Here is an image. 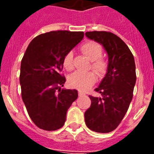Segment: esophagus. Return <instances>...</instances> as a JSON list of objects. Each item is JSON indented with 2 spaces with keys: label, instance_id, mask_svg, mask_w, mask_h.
Segmentation results:
<instances>
[{
  "label": "esophagus",
  "instance_id": "esophagus-1",
  "mask_svg": "<svg viewBox=\"0 0 154 154\" xmlns=\"http://www.w3.org/2000/svg\"><path fill=\"white\" fill-rule=\"evenodd\" d=\"M84 96V93H82L81 91H79V96Z\"/></svg>",
  "mask_w": 154,
  "mask_h": 154
}]
</instances>
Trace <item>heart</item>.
<instances>
[{"label":"heart","instance_id":"heart-1","mask_svg":"<svg viewBox=\"0 0 154 154\" xmlns=\"http://www.w3.org/2000/svg\"><path fill=\"white\" fill-rule=\"evenodd\" d=\"M80 50L83 53V55L91 61L90 68L94 72H96L100 76L106 72L108 64L106 59L101 56L103 54V48L99 43L93 41H89L82 45ZM62 65L64 69L69 72L73 70L74 65L72 51H68L64 55ZM68 82L72 88H75L80 91H86L96 83V75L93 72H77L69 76Z\"/></svg>","mask_w":154,"mask_h":154}]
</instances>
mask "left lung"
<instances>
[{
	"mask_svg": "<svg viewBox=\"0 0 154 154\" xmlns=\"http://www.w3.org/2000/svg\"><path fill=\"white\" fill-rule=\"evenodd\" d=\"M89 38L103 45L109 57L107 72L95 91L102 97L89 96L91 106L85 112V124L97 133L116 129L127 112L136 83V65L126 43L109 31H88Z\"/></svg>",
	"mask_w": 154,
	"mask_h": 154,
	"instance_id": "obj_1",
	"label": "left lung"
}]
</instances>
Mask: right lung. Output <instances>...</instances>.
Here are the masks:
<instances>
[{
  "instance_id": "obj_1",
  "label": "right lung",
  "mask_w": 154,
  "mask_h": 154,
  "mask_svg": "<svg viewBox=\"0 0 154 154\" xmlns=\"http://www.w3.org/2000/svg\"><path fill=\"white\" fill-rule=\"evenodd\" d=\"M83 31H52L31 41L22 58L21 97L33 123L52 131L64 126L66 112L78 98L75 89H64V55L83 38Z\"/></svg>"
}]
</instances>
